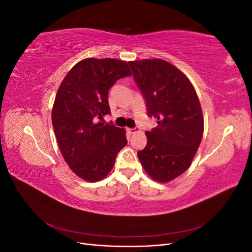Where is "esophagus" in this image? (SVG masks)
Segmentation results:
<instances>
[{"label": "esophagus", "mask_w": 252, "mask_h": 252, "mask_svg": "<svg viewBox=\"0 0 252 252\" xmlns=\"http://www.w3.org/2000/svg\"><path fill=\"white\" fill-rule=\"evenodd\" d=\"M129 133L130 134H134L135 132H138L139 131V128L138 127H134V128H128V130H127Z\"/></svg>", "instance_id": "1"}]
</instances>
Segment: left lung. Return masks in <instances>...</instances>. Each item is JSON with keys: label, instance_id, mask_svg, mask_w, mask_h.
<instances>
[{"label": "left lung", "instance_id": "left-lung-1", "mask_svg": "<svg viewBox=\"0 0 252 252\" xmlns=\"http://www.w3.org/2000/svg\"><path fill=\"white\" fill-rule=\"evenodd\" d=\"M133 79L146 101L149 117L158 126L146 131L147 145L138 152L149 177L167 183L191 164L204 132L199 97L188 78L161 59L129 62Z\"/></svg>", "mask_w": 252, "mask_h": 252}]
</instances>
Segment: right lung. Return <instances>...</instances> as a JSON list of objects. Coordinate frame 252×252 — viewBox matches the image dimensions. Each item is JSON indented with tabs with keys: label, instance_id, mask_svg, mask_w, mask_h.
Returning <instances> with one entry per match:
<instances>
[{
	"label": "right lung",
	"instance_id": "1",
	"mask_svg": "<svg viewBox=\"0 0 252 252\" xmlns=\"http://www.w3.org/2000/svg\"><path fill=\"white\" fill-rule=\"evenodd\" d=\"M131 74L125 61L88 58L71 68L58 89L53 130L69 168L87 182L104 179L126 146L125 129L98 120L110 114L108 90Z\"/></svg>",
	"mask_w": 252,
	"mask_h": 252
}]
</instances>
